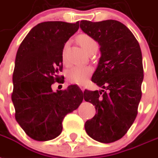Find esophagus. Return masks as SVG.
Here are the masks:
<instances>
[{
	"label": "esophagus",
	"mask_w": 158,
	"mask_h": 158,
	"mask_svg": "<svg viewBox=\"0 0 158 158\" xmlns=\"http://www.w3.org/2000/svg\"><path fill=\"white\" fill-rule=\"evenodd\" d=\"M80 89H81V90H82V92H84V90H85V88H84V87L80 86Z\"/></svg>",
	"instance_id": "34e87169"
}]
</instances>
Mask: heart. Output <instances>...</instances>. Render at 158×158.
Instances as JSON below:
<instances>
[{"mask_svg": "<svg viewBox=\"0 0 158 158\" xmlns=\"http://www.w3.org/2000/svg\"><path fill=\"white\" fill-rule=\"evenodd\" d=\"M77 41L82 48L89 54L96 52L98 48L97 41L92 36L87 34H81L78 35ZM67 45L68 43H66L62 51V61L64 64H67V60H66ZM92 73H93V68L90 66H73L68 70L67 78L71 83L84 85L86 83Z\"/></svg>", "mask_w": 158, "mask_h": 158, "instance_id": "b5f03b06", "label": "heart"}]
</instances>
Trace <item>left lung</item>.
Masks as SVG:
<instances>
[{"label":"left lung","mask_w":158,"mask_h":158,"mask_svg":"<svg viewBox=\"0 0 158 158\" xmlns=\"http://www.w3.org/2000/svg\"><path fill=\"white\" fill-rule=\"evenodd\" d=\"M80 27L100 45L101 57L92 81L103 89L84 91L85 101L96 109L85 128L94 140L112 143L127 133L137 115L144 78L140 44L118 21L83 20Z\"/></svg>","instance_id":"obj_1"}]
</instances>
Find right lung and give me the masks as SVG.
<instances>
[{
	"mask_svg": "<svg viewBox=\"0 0 158 158\" xmlns=\"http://www.w3.org/2000/svg\"><path fill=\"white\" fill-rule=\"evenodd\" d=\"M79 28V22H44L25 37L17 52L11 98L15 118L27 135L38 141L57 137L64 118L80 106L83 92L77 85L53 92L63 77L62 51Z\"/></svg>",
	"mask_w": 158,
	"mask_h": 158,
	"instance_id": "add662e5",
	"label": "right lung"
}]
</instances>
